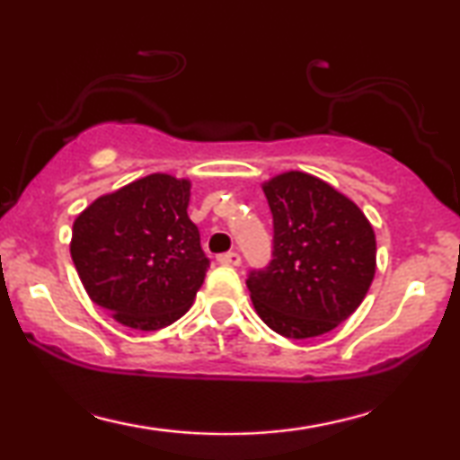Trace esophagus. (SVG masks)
Wrapping results in <instances>:
<instances>
[{"label":"esophagus","instance_id":"obj_1","mask_svg":"<svg viewBox=\"0 0 460 460\" xmlns=\"http://www.w3.org/2000/svg\"><path fill=\"white\" fill-rule=\"evenodd\" d=\"M219 263H224V266H241V255L236 253V251H230V253H224L217 257Z\"/></svg>","mask_w":460,"mask_h":460}]
</instances>
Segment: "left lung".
<instances>
[{"label": "left lung", "mask_w": 460, "mask_h": 460, "mask_svg": "<svg viewBox=\"0 0 460 460\" xmlns=\"http://www.w3.org/2000/svg\"><path fill=\"white\" fill-rule=\"evenodd\" d=\"M274 222L272 260L251 270L257 314L288 339L324 335L367 297L376 241L367 216L310 173L288 172L263 184Z\"/></svg>", "instance_id": "8db88e82"}]
</instances>
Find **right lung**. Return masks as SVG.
<instances>
[{
	"label": "right lung",
	"mask_w": 460,
	"mask_h": 460,
	"mask_svg": "<svg viewBox=\"0 0 460 460\" xmlns=\"http://www.w3.org/2000/svg\"><path fill=\"white\" fill-rule=\"evenodd\" d=\"M190 181L153 173L93 200L73 224L71 257L93 304L129 329L184 316L209 257L188 217Z\"/></svg>",
	"instance_id": "1"
}]
</instances>
